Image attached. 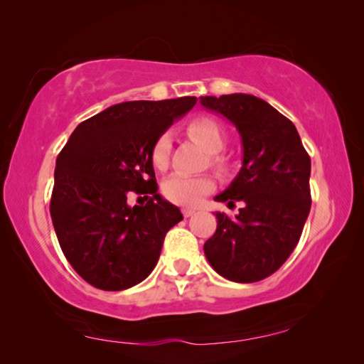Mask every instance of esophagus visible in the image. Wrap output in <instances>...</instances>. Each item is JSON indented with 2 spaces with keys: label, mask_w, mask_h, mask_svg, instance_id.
Here are the masks:
<instances>
[{
  "label": "esophagus",
  "mask_w": 364,
  "mask_h": 364,
  "mask_svg": "<svg viewBox=\"0 0 364 364\" xmlns=\"http://www.w3.org/2000/svg\"><path fill=\"white\" fill-rule=\"evenodd\" d=\"M181 213H183V215L184 217H191V215H194V213H196V210L194 209H189V207H184V209H181Z\"/></svg>",
  "instance_id": "obj_1"
}]
</instances>
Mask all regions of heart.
I'll use <instances>...</instances> for the list:
<instances>
[{
	"label": "heart",
	"mask_w": 364,
	"mask_h": 364,
	"mask_svg": "<svg viewBox=\"0 0 364 364\" xmlns=\"http://www.w3.org/2000/svg\"><path fill=\"white\" fill-rule=\"evenodd\" d=\"M186 131L191 139L199 144L207 154H210L212 166L217 170L225 168V159L220 154L227 142L223 126L217 119L209 117H199L189 121ZM171 152V137L170 134H161L155 141L152 147V164L155 168L165 170L170 161ZM213 189V181L209 176H186L175 173L166 178L161 184V193L173 204L180 205H196L199 204L205 194H209Z\"/></svg>",
	"instance_id": "1"
}]
</instances>
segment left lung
<instances>
[{"label":"left lung","instance_id":"1","mask_svg":"<svg viewBox=\"0 0 364 364\" xmlns=\"http://www.w3.org/2000/svg\"><path fill=\"white\" fill-rule=\"evenodd\" d=\"M200 105L236 126L243 166L218 203H243L238 215L215 212L207 261L225 279L252 284L272 275L295 250L311 209V159L295 124L250 94L200 97Z\"/></svg>","mask_w":364,"mask_h":364}]
</instances>
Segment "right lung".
Wrapping results in <instances>:
<instances>
[{
    "label": "right lung",
    "mask_w": 364,
    "mask_h": 364,
    "mask_svg": "<svg viewBox=\"0 0 364 364\" xmlns=\"http://www.w3.org/2000/svg\"><path fill=\"white\" fill-rule=\"evenodd\" d=\"M196 102L118 103L82 121L58 155L51 220L63 255L87 284L119 291L154 270L166 232L183 215L157 194L152 147ZM129 192L148 203L128 206Z\"/></svg>",
    "instance_id": "1"
}]
</instances>
